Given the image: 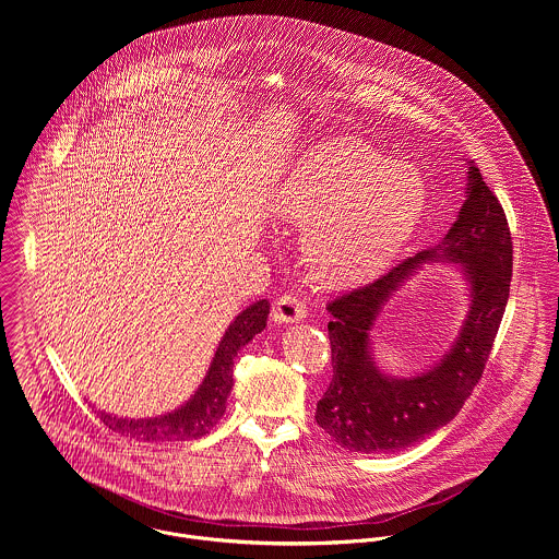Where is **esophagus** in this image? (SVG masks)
Masks as SVG:
<instances>
[{
  "instance_id": "1",
  "label": "esophagus",
  "mask_w": 559,
  "mask_h": 559,
  "mask_svg": "<svg viewBox=\"0 0 559 559\" xmlns=\"http://www.w3.org/2000/svg\"><path fill=\"white\" fill-rule=\"evenodd\" d=\"M308 317V304L295 295H282L273 306V319L277 322H297Z\"/></svg>"
}]
</instances>
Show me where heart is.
Masks as SVG:
<instances>
[{"label":"heart","mask_w":559,"mask_h":559,"mask_svg":"<svg viewBox=\"0 0 559 559\" xmlns=\"http://www.w3.org/2000/svg\"><path fill=\"white\" fill-rule=\"evenodd\" d=\"M424 206L421 180L355 138L310 148L275 198L282 217L304 222L306 262L331 286L359 284L383 271L413 237Z\"/></svg>","instance_id":"1"}]
</instances>
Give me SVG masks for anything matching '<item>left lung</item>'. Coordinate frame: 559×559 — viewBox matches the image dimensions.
Here are the masks:
<instances>
[{
  "label": "left lung",
  "instance_id": "1",
  "mask_svg": "<svg viewBox=\"0 0 559 559\" xmlns=\"http://www.w3.org/2000/svg\"><path fill=\"white\" fill-rule=\"evenodd\" d=\"M467 174V200L441 245L326 306L333 379L317 404V424L350 452H399L432 435L456 417L481 379L510 297L512 237L474 160ZM426 259L464 264L473 284L471 314L441 365L413 380H392L371 361L369 329L389 295Z\"/></svg>",
  "mask_w": 559,
  "mask_h": 559
}]
</instances>
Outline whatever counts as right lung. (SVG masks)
<instances>
[{"instance_id":"add662e5","label":"right lung","mask_w":559,"mask_h":559,"mask_svg":"<svg viewBox=\"0 0 559 559\" xmlns=\"http://www.w3.org/2000/svg\"><path fill=\"white\" fill-rule=\"evenodd\" d=\"M269 301H255L247 310H242L235 322L226 329L217 353L211 361V368L193 394V399L180 408L165 413L159 417L148 419H127L109 413H98L100 421L114 432L151 443H167V441H187L204 437L226 413V400L235 385L233 366L240 348L266 326Z\"/></svg>"}]
</instances>
